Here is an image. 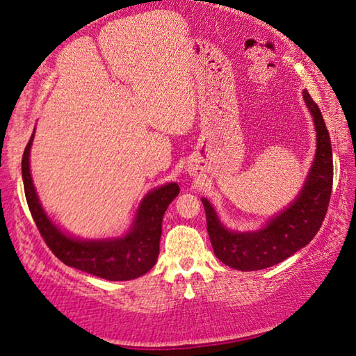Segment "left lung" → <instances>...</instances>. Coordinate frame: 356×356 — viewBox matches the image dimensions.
Wrapping results in <instances>:
<instances>
[{"label":"left lung","instance_id":"1","mask_svg":"<svg viewBox=\"0 0 356 356\" xmlns=\"http://www.w3.org/2000/svg\"><path fill=\"white\" fill-rule=\"evenodd\" d=\"M309 112L313 115L318 149L312 171L303 190L285 211L277 215L266 227L236 234L219 222L216 211L207 199H202L207 230L215 255L227 266L238 270H260L286 260L297 250L305 248L321 229L330 202L333 186V156L330 135L325 121L312 96L303 90Z\"/></svg>","mask_w":356,"mask_h":356}]
</instances>
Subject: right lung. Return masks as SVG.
Here are the masks:
<instances>
[{"mask_svg":"<svg viewBox=\"0 0 356 356\" xmlns=\"http://www.w3.org/2000/svg\"><path fill=\"white\" fill-rule=\"evenodd\" d=\"M32 140L34 134L24 147L22 160L24 195L32 219L51 252L67 266L106 280H134L151 270L160 250L161 221L168 205L179 195V185L168 184L151 191L140 205L134 229L124 238L112 241L73 240L49 221L38 202L29 172Z\"/></svg>","mask_w":356,"mask_h":356,"instance_id":"1","label":"right lung"}]
</instances>
